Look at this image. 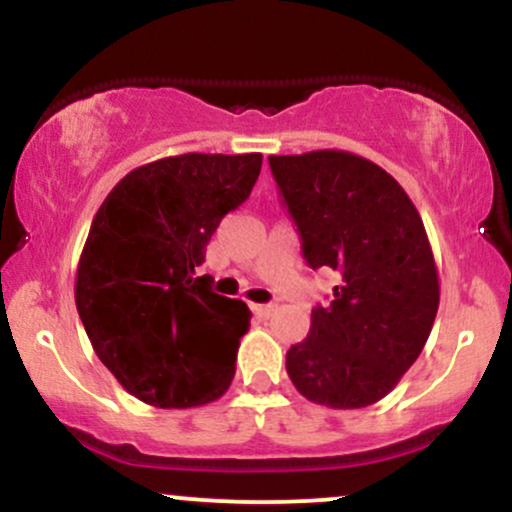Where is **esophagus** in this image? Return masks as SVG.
<instances>
[{"mask_svg":"<svg viewBox=\"0 0 512 512\" xmlns=\"http://www.w3.org/2000/svg\"><path fill=\"white\" fill-rule=\"evenodd\" d=\"M250 308H252V313H255V315H260V317H269V315L274 313L276 305H274V303H252Z\"/></svg>","mask_w":512,"mask_h":512,"instance_id":"obj_1","label":"esophagus"}]
</instances>
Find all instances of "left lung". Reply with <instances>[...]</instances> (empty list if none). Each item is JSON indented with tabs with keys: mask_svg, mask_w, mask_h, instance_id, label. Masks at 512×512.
Instances as JSON below:
<instances>
[{
	"mask_svg": "<svg viewBox=\"0 0 512 512\" xmlns=\"http://www.w3.org/2000/svg\"><path fill=\"white\" fill-rule=\"evenodd\" d=\"M305 262L342 276L286 351L305 399L361 409L383 399L424 349L440 286L424 221L402 185L349 151L269 156Z\"/></svg>",
	"mask_w": 512,
	"mask_h": 512,
	"instance_id": "left-lung-1",
	"label": "left lung"
}]
</instances>
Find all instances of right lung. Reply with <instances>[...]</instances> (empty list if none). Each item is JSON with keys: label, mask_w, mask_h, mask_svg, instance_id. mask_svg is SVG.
Instances as JSON below:
<instances>
[{"label": "right lung", "mask_w": 512, "mask_h": 512, "mask_svg": "<svg viewBox=\"0 0 512 512\" xmlns=\"http://www.w3.org/2000/svg\"><path fill=\"white\" fill-rule=\"evenodd\" d=\"M260 168L262 154L161 158L127 173L93 216L76 310L103 366L151 407L214 402L236 375L252 313L195 269Z\"/></svg>", "instance_id": "1"}]
</instances>
